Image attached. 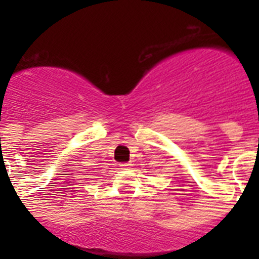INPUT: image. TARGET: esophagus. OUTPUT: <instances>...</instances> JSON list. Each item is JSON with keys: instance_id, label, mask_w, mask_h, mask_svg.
I'll return each instance as SVG.
<instances>
[{"instance_id": "1", "label": "esophagus", "mask_w": 259, "mask_h": 259, "mask_svg": "<svg viewBox=\"0 0 259 259\" xmlns=\"http://www.w3.org/2000/svg\"><path fill=\"white\" fill-rule=\"evenodd\" d=\"M119 167H120V168H122V170H128V168H130V167H131V163H120L119 164Z\"/></svg>"}]
</instances>
